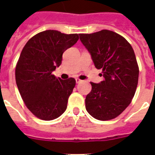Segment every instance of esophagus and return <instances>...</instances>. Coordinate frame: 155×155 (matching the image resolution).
Masks as SVG:
<instances>
[{
	"label": "esophagus",
	"mask_w": 155,
	"mask_h": 155,
	"mask_svg": "<svg viewBox=\"0 0 155 155\" xmlns=\"http://www.w3.org/2000/svg\"><path fill=\"white\" fill-rule=\"evenodd\" d=\"M81 81H82V80H80V79H78V78H76V79H75V82L77 83V84L80 83V82H81Z\"/></svg>",
	"instance_id": "34e87169"
}]
</instances>
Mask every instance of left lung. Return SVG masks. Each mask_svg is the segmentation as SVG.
Here are the masks:
<instances>
[{"label":"left lung","mask_w":155,"mask_h":155,"mask_svg":"<svg viewBox=\"0 0 155 155\" xmlns=\"http://www.w3.org/2000/svg\"><path fill=\"white\" fill-rule=\"evenodd\" d=\"M79 35L104 77L99 84L91 83L86 110L97 120L113 119L127 108L136 92L139 69L134 51L125 38L111 30Z\"/></svg>","instance_id":"obj_1"}]
</instances>
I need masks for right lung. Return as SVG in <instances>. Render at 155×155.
Segmentation results:
<instances>
[{"label": "right lung", "mask_w": 155, "mask_h": 155, "mask_svg": "<svg viewBox=\"0 0 155 155\" xmlns=\"http://www.w3.org/2000/svg\"><path fill=\"white\" fill-rule=\"evenodd\" d=\"M79 40L77 34L42 31L30 38L21 53L15 78L21 97L39 119L51 120L67 109L75 80H61L52 72L62 63L63 54Z\"/></svg>", "instance_id": "obj_1"}]
</instances>
